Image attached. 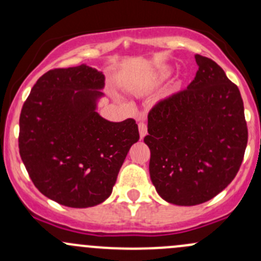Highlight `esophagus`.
<instances>
[{"label": "esophagus", "mask_w": 261, "mask_h": 261, "mask_svg": "<svg viewBox=\"0 0 261 261\" xmlns=\"http://www.w3.org/2000/svg\"><path fill=\"white\" fill-rule=\"evenodd\" d=\"M139 133H140V138H144L147 134V126L144 121L139 122Z\"/></svg>", "instance_id": "1"}]
</instances>
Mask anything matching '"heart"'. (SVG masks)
I'll list each match as a JSON object with an SVG mask.
<instances>
[{
  "instance_id": "b5f03b06",
  "label": "heart",
  "mask_w": 261,
  "mask_h": 261,
  "mask_svg": "<svg viewBox=\"0 0 261 261\" xmlns=\"http://www.w3.org/2000/svg\"><path fill=\"white\" fill-rule=\"evenodd\" d=\"M167 75H168V74H167V73H162V74H160V75H159V77H158V80H156V81H158V82H159V81L164 80V78H165V77H167Z\"/></svg>"
}]
</instances>
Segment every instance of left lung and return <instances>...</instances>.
Wrapping results in <instances>:
<instances>
[{"instance_id":"left-lung-1","label":"left lung","mask_w":261,"mask_h":261,"mask_svg":"<svg viewBox=\"0 0 261 261\" xmlns=\"http://www.w3.org/2000/svg\"><path fill=\"white\" fill-rule=\"evenodd\" d=\"M194 58V80L150 110L144 139L158 194L178 206L201 204L222 192L238 174L247 144L238 86L212 59Z\"/></svg>"}]
</instances>
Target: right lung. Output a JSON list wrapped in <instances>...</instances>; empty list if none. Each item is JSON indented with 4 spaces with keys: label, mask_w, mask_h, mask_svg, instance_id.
I'll return each instance as SVG.
<instances>
[{
    "label": "right lung",
    "mask_w": 261,
    "mask_h": 261,
    "mask_svg": "<svg viewBox=\"0 0 261 261\" xmlns=\"http://www.w3.org/2000/svg\"><path fill=\"white\" fill-rule=\"evenodd\" d=\"M105 75L86 64L46 72L20 115L18 149L34 186L73 208L102 203L139 140L134 118L111 122L97 114Z\"/></svg>",
    "instance_id": "right-lung-1"
}]
</instances>
